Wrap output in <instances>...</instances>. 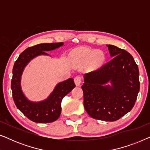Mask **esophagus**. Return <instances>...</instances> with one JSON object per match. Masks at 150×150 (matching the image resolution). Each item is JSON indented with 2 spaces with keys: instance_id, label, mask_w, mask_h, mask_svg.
Masks as SVG:
<instances>
[{
  "instance_id": "34e87169",
  "label": "esophagus",
  "mask_w": 150,
  "mask_h": 150,
  "mask_svg": "<svg viewBox=\"0 0 150 150\" xmlns=\"http://www.w3.org/2000/svg\"><path fill=\"white\" fill-rule=\"evenodd\" d=\"M81 82H82V80H81V76H76L74 78V83H75L77 87H79V86H81Z\"/></svg>"
}]
</instances>
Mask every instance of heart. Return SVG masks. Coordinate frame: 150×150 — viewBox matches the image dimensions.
<instances>
[{"instance_id": "b5f03b06", "label": "heart", "mask_w": 150, "mask_h": 150, "mask_svg": "<svg viewBox=\"0 0 150 150\" xmlns=\"http://www.w3.org/2000/svg\"><path fill=\"white\" fill-rule=\"evenodd\" d=\"M78 56L81 59L86 61H89L92 59V62L96 65L101 64L105 59L104 54L102 51L96 50H81L78 53Z\"/></svg>"}]
</instances>
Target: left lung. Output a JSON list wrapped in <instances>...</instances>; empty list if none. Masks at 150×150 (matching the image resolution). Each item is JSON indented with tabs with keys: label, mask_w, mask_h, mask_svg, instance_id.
<instances>
[{
	"label": "left lung",
	"mask_w": 150,
	"mask_h": 150,
	"mask_svg": "<svg viewBox=\"0 0 150 150\" xmlns=\"http://www.w3.org/2000/svg\"><path fill=\"white\" fill-rule=\"evenodd\" d=\"M112 59L95 71L84 74V106L92 118L114 122L134 106L140 83L139 71L128 52L106 45ZM110 83V85H107Z\"/></svg>",
	"instance_id": "1"
}]
</instances>
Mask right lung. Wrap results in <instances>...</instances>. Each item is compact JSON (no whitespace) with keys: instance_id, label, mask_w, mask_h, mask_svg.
Here are the masks:
<instances>
[{"instance_id":"add662e5","label":"right lung","mask_w":150,"mask_h":150,"mask_svg":"<svg viewBox=\"0 0 150 150\" xmlns=\"http://www.w3.org/2000/svg\"><path fill=\"white\" fill-rule=\"evenodd\" d=\"M63 42L40 44L29 47L23 51L13 67L11 90L16 106L30 120L36 123H50L57 120L61 112V101L64 96L76 87L74 79H68L60 82L46 99L33 102L24 95L21 87V78L25 67L32 59L41 55L50 56L46 52L60 48Z\"/></svg>"}]
</instances>
